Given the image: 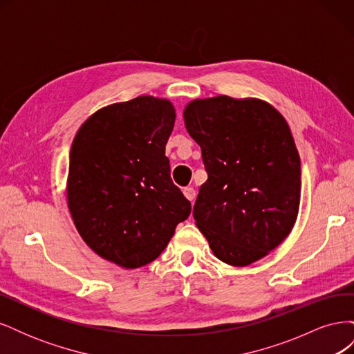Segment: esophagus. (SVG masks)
Listing matches in <instances>:
<instances>
[{
    "label": "esophagus",
    "instance_id": "34e87169",
    "mask_svg": "<svg viewBox=\"0 0 354 354\" xmlns=\"http://www.w3.org/2000/svg\"><path fill=\"white\" fill-rule=\"evenodd\" d=\"M183 194H185V196H186L190 202H194V199L196 198V192H195L194 187H185V189H183Z\"/></svg>",
    "mask_w": 354,
    "mask_h": 354
}]
</instances>
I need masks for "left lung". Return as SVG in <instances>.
Returning <instances> with one entry per match:
<instances>
[{"label": "left lung", "mask_w": 354, "mask_h": 354, "mask_svg": "<svg viewBox=\"0 0 354 354\" xmlns=\"http://www.w3.org/2000/svg\"><path fill=\"white\" fill-rule=\"evenodd\" d=\"M183 115L208 174L194 207L198 229L223 263L263 259L299 207L301 164L288 122L269 103L229 95L190 102Z\"/></svg>", "instance_id": "obj_1"}]
</instances>
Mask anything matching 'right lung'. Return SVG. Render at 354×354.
<instances>
[{"mask_svg":"<svg viewBox=\"0 0 354 354\" xmlns=\"http://www.w3.org/2000/svg\"><path fill=\"white\" fill-rule=\"evenodd\" d=\"M174 121L171 102L140 95L93 113L73 138L66 194L75 227L125 269L158 259L190 216L165 156Z\"/></svg>","mask_w":354,"mask_h":354,"instance_id":"obj_1","label":"right lung"}]
</instances>
